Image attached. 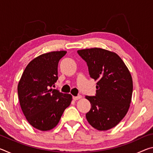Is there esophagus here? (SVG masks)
Masks as SVG:
<instances>
[{
  "label": "esophagus",
  "mask_w": 153,
  "mask_h": 153,
  "mask_svg": "<svg viewBox=\"0 0 153 153\" xmlns=\"http://www.w3.org/2000/svg\"><path fill=\"white\" fill-rule=\"evenodd\" d=\"M81 98H82V96H80V95L77 96V97H73V100H78Z\"/></svg>",
  "instance_id": "1"
}]
</instances>
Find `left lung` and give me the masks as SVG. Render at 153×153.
<instances>
[{
	"label": "left lung",
	"mask_w": 153,
	"mask_h": 153,
	"mask_svg": "<svg viewBox=\"0 0 153 153\" xmlns=\"http://www.w3.org/2000/svg\"><path fill=\"white\" fill-rule=\"evenodd\" d=\"M77 53L86 62L90 77L97 80L95 96L86 97L91 104L86 120L98 130H108L117 126L129 109L133 91L131 74L113 52L93 48Z\"/></svg>",
	"instance_id": "8db88e82"
}]
</instances>
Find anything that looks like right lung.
Segmentation results:
<instances>
[{"label":"right lung","instance_id":"1","mask_svg":"<svg viewBox=\"0 0 153 153\" xmlns=\"http://www.w3.org/2000/svg\"><path fill=\"white\" fill-rule=\"evenodd\" d=\"M66 51L45 53L30 62L18 84L22 110L28 122L41 131L57 125L72 97L51 88L58 79V64Z\"/></svg>","mask_w":153,"mask_h":153}]
</instances>
